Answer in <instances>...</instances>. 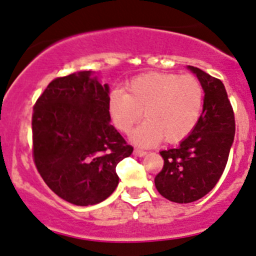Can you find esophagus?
Masks as SVG:
<instances>
[{"label":"esophagus","mask_w":256,"mask_h":256,"mask_svg":"<svg viewBox=\"0 0 256 256\" xmlns=\"http://www.w3.org/2000/svg\"><path fill=\"white\" fill-rule=\"evenodd\" d=\"M134 154L138 156V157H143V156L146 154V152L142 150H134Z\"/></svg>","instance_id":"34e87169"}]
</instances>
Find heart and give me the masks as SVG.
<instances>
[{"instance_id":"heart-1","label":"heart","mask_w":256,"mask_h":256,"mask_svg":"<svg viewBox=\"0 0 256 256\" xmlns=\"http://www.w3.org/2000/svg\"><path fill=\"white\" fill-rule=\"evenodd\" d=\"M204 108V88L193 76L150 72L132 78L128 92L114 90L108 98L112 124L128 134L143 114V125L131 135L142 146L174 144L186 139L198 124Z\"/></svg>"}]
</instances>
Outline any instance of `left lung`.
<instances>
[{
    "label": "left lung",
    "instance_id": "obj_1",
    "mask_svg": "<svg viewBox=\"0 0 256 256\" xmlns=\"http://www.w3.org/2000/svg\"><path fill=\"white\" fill-rule=\"evenodd\" d=\"M205 92L201 118L180 144L161 150L164 168L154 178L160 194L190 204L208 194L220 179L234 139V113L220 80L188 66Z\"/></svg>",
    "mask_w": 256,
    "mask_h": 256
}]
</instances>
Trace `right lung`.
Masks as SVG:
<instances>
[{
    "label": "right lung",
    "mask_w": 256,
    "mask_h": 256,
    "mask_svg": "<svg viewBox=\"0 0 256 256\" xmlns=\"http://www.w3.org/2000/svg\"><path fill=\"white\" fill-rule=\"evenodd\" d=\"M110 86L90 70L58 77L33 106V160L55 194L95 205L118 186L116 166L132 153L110 125Z\"/></svg>",
    "instance_id": "1"
}]
</instances>
